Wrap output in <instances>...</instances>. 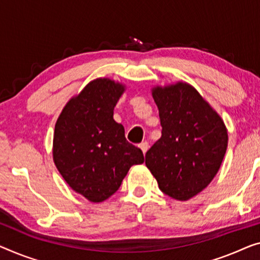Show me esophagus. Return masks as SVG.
Segmentation results:
<instances>
[{"instance_id":"1","label":"esophagus","mask_w":260,"mask_h":260,"mask_svg":"<svg viewBox=\"0 0 260 260\" xmlns=\"http://www.w3.org/2000/svg\"><path fill=\"white\" fill-rule=\"evenodd\" d=\"M148 147H149V145H148V142H147V141L140 143V148H141L143 154H146L147 150H148Z\"/></svg>"}]
</instances>
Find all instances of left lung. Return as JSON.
<instances>
[{"instance_id":"left-lung-1","label":"left lung","mask_w":260,"mask_h":260,"mask_svg":"<svg viewBox=\"0 0 260 260\" xmlns=\"http://www.w3.org/2000/svg\"><path fill=\"white\" fill-rule=\"evenodd\" d=\"M162 135L146 153V166L166 195L187 201L207 188L222 165L228 131L222 118L187 83L152 90Z\"/></svg>"}]
</instances>
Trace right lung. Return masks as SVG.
Listing matches in <instances>:
<instances>
[{"label":"right lung","mask_w":260,"mask_h":260,"mask_svg":"<svg viewBox=\"0 0 260 260\" xmlns=\"http://www.w3.org/2000/svg\"><path fill=\"white\" fill-rule=\"evenodd\" d=\"M125 86L108 78L88 83L65 105L53 133V162L76 192L99 203L118 190L142 150L125 138L113 111Z\"/></svg>","instance_id":"1"}]
</instances>
